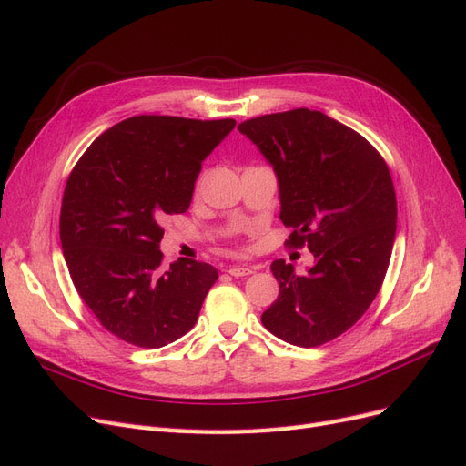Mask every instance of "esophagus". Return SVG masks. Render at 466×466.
Here are the masks:
<instances>
[{"label":"esophagus","instance_id":"34e87169","mask_svg":"<svg viewBox=\"0 0 466 466\" xmlns=\"http://www.w3.org/2000/svg\"><path fill=\"white\" fill-rule=\"evenodd\" d=\"M228 272H229L231 276H235V278H241V276L252 274V268H248V266H229Z\"/></svg>","mask_w":466,"mask_h":466}]
</instances>
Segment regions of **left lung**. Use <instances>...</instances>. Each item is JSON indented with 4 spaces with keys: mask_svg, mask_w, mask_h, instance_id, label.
Here are the masks:
<instances>
[{
    "mask_svg": "<svg viewBox=\"0 0 466 466\" xmlns=\"http://www.w3.org/2000/svg\"><path fill=\"white\" fill-rule=\"evenodd\" d=\"M272 163L289 248L315 266L298 276L274 260L278 299L262 324L301 348L327 344L361 319L379 293L397 233V194L380 153L319 110L293 108L238 124Z\"/></svg>",
    "mask_w": 466,
    "mask_h": 466,
    "instance_id": "obj_1",
    "label": "left lung"
}]
</instances>
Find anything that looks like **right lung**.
Listing matches in <instances>:
<instances>
[{
	"label": "right lung",
	"mask_w": 466,
	"mask_h": 466,
	"mask_svg": "<svg viewBox=\"0 0 466 466\" xmlns=\"http://www.w3.org/2000/svg\"><path fill=\"white\" fill-rule=\"evenodd\" d=\"M233 118L142 115L98 136L69 173L60 241L74 286L120 340L161 348L187 334L218 270L180 258L163 266L161 219L185 214L202 161Z\"/></svg>",
	"instance_id": "1"
}]
</instances>
